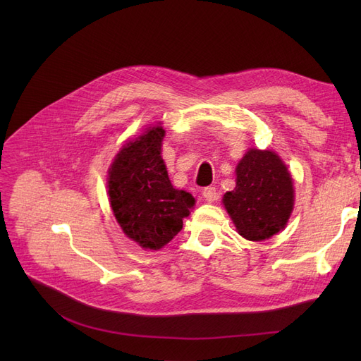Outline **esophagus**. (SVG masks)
Here are the masks:
<instances>
[{
  "instance_id": "esophagus-1",
  "label": "esophagus",
  "mask_w": 361,
  "mask_h": 361,
  "mask_svg": "<svg viewBox=\"0 0 361 361\" xmlns=\"http://www.w3.org/2000/svg\"><path fill=\"white\" fill-rule=\"evenodd\" d=\"M202 195H203L204 200L209 202V203H212V202H215L218 199V192H216L215 187H204Z\"/></svg>"
}]
</instances>
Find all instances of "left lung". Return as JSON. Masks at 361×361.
Segmentation results:
<instances>
[{"label": "left lung", "mask_w": 361, "mask_h": 361, "mask_svg": "<svg viewBox=\"0 0 361 361\" xmlns=\"http://www.w3.org/2000/svg\"><path fill=\"white\" fill-rule=\"evenodd\" d=\"M235 188L222 203L241 237L271 238L286 225L294 207L293 178L274 150H247L235 168Z\"/></svg>", "instance_id": "1"}]
</instances>
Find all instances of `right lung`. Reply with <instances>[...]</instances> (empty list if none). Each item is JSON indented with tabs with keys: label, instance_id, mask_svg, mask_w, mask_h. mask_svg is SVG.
Segmentation results:
<instances>
[{
	"label": "right lung",
	"instance_id": "add662e5",
	"mask_svg": "<svg viewBox=\"0 0 361 361\" xmlns=\"http://www.w3.org/2000/svg\"><path fill=\"white\" fill-rule=\"evenodd\" d=\"M165 130L149 127L126 143L108 171V195L123 233L140 247L159 250L183 228L195 197L174 188L161 157Z\"/></svg>",
	"mask_w": 361,
	"mask_h": 361
}]
</instances>
